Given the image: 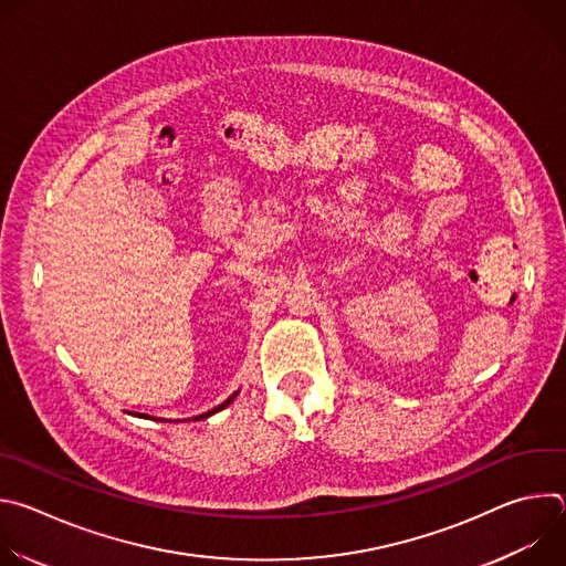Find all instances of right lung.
<instances>
[{
  "label": "right lung",
  "instance_id": "right-lung-1",
  "mask_svg": "<svg viewBox=\"0 0 566 566\" xmlns=\"http://www.w3.org/2000/svg\"><path fill=\"white\" fill-rule=\"evenodd\" d=\"M234 396H237V391H234V394H232V396H228V398H226V400H223V402H221V406H217V408H214V410H210V412H203V415H199V417H195V421H197V419H208V417H210V415H214V412H219V410H223V408H226V406H228V402H230V400H232V398H234Z\"/></svg>",
  "mask_w": 566,
  "mask_h": 566
}]
</instances>
